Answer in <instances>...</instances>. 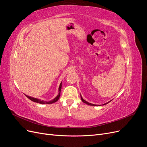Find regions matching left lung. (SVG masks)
<instances>
[{"instance_id": "8db88e82", "label": "left lung", "mask_w": 147, "mask_h": 147, "mask_svg": "<svg viewBox=\"0 0 147 147\" xmlns=\"http://www.w3.org/2000/svg\"><path fill=\"white\" fill-rule=\"evenodd\" d=\"M81 99H82V100L84 102V103H85V104H88V105H92V106H96V105H95V104H91V103H89V102H86L85 100H84L83 98H82V96H81ZM111 101V100H110ZM110 101H109V102H107V103H105V104H103V105H105V104H108V103H109V102H110Z\"/></svg>"}]
</instances>
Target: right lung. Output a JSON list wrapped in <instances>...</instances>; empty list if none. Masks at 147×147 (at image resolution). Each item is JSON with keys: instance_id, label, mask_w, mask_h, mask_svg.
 Wrapping results in <instances>:
<instances>
[{"instance_id": "add662e5", "label": "right lung", "mask_w": 147, "mask_h": 147, "mask_svg": "<svg viewBox=\"0 0 147 147\" xmlns=\"http://www.w3.org/2000/svg\"><path fill=\"white\" fill-rule=\"evenodd\" d=\"M61 87H62V82L61 83L60 85H59V94L58 95H57L55 98L54 99H53L52 100H50V101H48V102H47V101H44V100H41L40 99H38L37 98H34V97H30V96H27L26 95V97H28V98H29L30 100H31L33 102H37V103H39V104H53V103H55V102H56L57 100H58L59 97H60V94H61Z\"/></svg>"}]
</instances>
